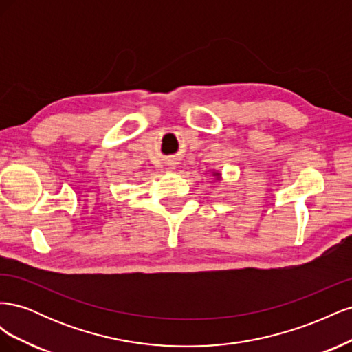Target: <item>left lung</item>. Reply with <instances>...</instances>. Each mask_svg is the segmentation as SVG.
Instances as JSON below:
<instances>
[{
    "instance_id": "obj_1",
    "label": "left lung",
    "mask_w": 352,
    "mask_h": 352,
    "mask_svg": "<svg viewBox=\"0 0 352 352\" xmlns=\"http://www.w3.org/2000/svg\"><path fill=\"white\" fill-rule=\"evenodd\" d=\"M214 176H217V177H220V173H214Z\"/></svg>"
}]
</instances>
